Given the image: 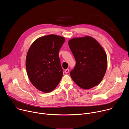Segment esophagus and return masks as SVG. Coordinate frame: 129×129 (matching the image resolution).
<instances>
[{
    "label": "esophagus",
    "mask_w": 129,
    "mask_h": 129,
    "mask_svg": "<svg viewBox=\"0 0 129 129\" xmlns=\"http://www.w3.org/2000/svg\"><path fill=\"white\" fill-rule=\"evenodd\" d=\"M69 69H65V72L66 73H68V72H69Z\"/></svg>",
    "instance_id": "34e87169"
}]
</instances>
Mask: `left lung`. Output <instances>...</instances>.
Returning a JSON list of instances; mask_svg holds the SVG:
<instances>
[{
  "label": "left lung",
  "instance_id": "1",
  "mask_svg": "<svg viewBox=\"0 0 129 129\" xmlns=\"http://www.w3.org/2000/svg\"><path fill=\"white\" fill-rule=\"evenodd\" d=\"M68 45L77 62L70 71L72 80L84 89L99 85L104 78L108 64L103 47L89 36L72 38Z\"/></svg>",
  "mask_w": 129,
  "mask_h": 129
}]
</instances>
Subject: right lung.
I'll return each instance as SVG.
<instances>
[{
	"label": "right lung",
	"mask_w": 129,
	"mask_h": 129,
	"mask_svg": "<svg viewBox=\"0 0 129 129\" xmlns=\"http://www.w3.org/2000/svg\"><path fill=\"white\" fill-rule=\"evenodd\" d=\"M65 41L58 35L42 36L32 43L27 51L25 66L28 79L43 92L53 91L63 76L59 52Z\"/></svg>",
	"instance_id": "right-lung-1"
}]
</instances>
